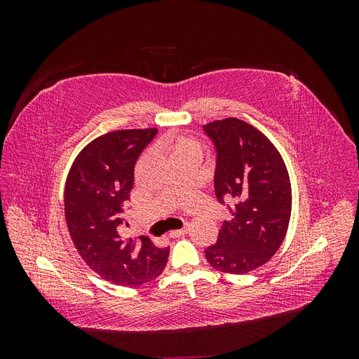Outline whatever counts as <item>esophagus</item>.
Instances as JSON below:
<instances>
[{
	"mask_svg": "<svg viewBox=\"0 0 359 359\" xmlns=\"http://www.w3.org/2000/svg\"><path fill=\"white\" fill-rule=\"evenodd\" d=\"M189 232V226H186V227H182V229H178V231H172V232H169V236L170 238H180V236H184Z\"/></svg>",
	"mask_w": 359,
	"mask_h": 359,
	"instance_id": "esophagus-1",
	"label": "esophagus"
}]
</instances>
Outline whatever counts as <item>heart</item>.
<instances>
[{
	"label": "heart",
	"instance_id": "heart-1",
	"mask_svg": "<svg viewBox=\"0 0 359 359\" xmlns=\"http://www.w3.org/2000/svg\"><path fill=\"white\" fill-rule=\"evenodd\" d=\"M165 147L169 151L170 158L175 157H196L202 158L203 156V144L198 137L190 135H178V136H169L165 142Z\"/></svg>",
	"mask_w": 359,
	"mask_h": 359
}]
</instances>
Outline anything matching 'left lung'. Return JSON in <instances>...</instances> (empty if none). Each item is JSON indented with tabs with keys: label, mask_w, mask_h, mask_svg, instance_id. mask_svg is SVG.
<instances>
[{
	"label": "left lung",
	"mask_w": 359,
	"mask_h": 359,
	"mask_svg": "<svg viewBox=\"0 0 359 359\" xmlns=\"http://www.w3.org/2000/svg\"><path fill=\"white\" fill-rule=\"evenodd\" d=\"M217 149L215 194L232 198V220L205 250L206 260L227 274H245L265 265L285 236L292 212L286 163L271 140L243 119H215L203 126Z\"/></svg>",
	"instance_id": "obj_1"
}]
</instances>
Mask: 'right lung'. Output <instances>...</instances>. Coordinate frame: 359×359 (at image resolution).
<instances>
[{"label": "right lung", "instance_id": "right-lung-1", "mask_svg": "<svg viewBox=\"0 0 359 359\" xmlns=\"http://www.w3.org/2000/svg\"><path fill=\"white\" fill-rule=\"evenodd\" d=\"M156 133L154 127L128 128L95 137L76 156L67 175L64 214L72 241L83 262L115 285L147 283L168 262L169 247L119 235L136 160Z\"/></svg>", "mask_w": 359, "mask_h": 359}]
</instances>
